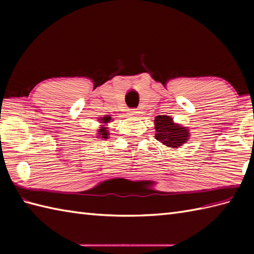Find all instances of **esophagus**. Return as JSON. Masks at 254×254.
<instances>
[{
    "label": "esophagus",
    "instance_id": "obj_1",
    "mask_svg": "<svg viewBox=\"0 0 254 254\" xmlns=\"http://www.w3.org/2000/svg\"><path fill=\"white\" fill-rule=\"evenodd\" d=\"M139 113L138 109H131L130 111V116H134V117H137V115Z\"/></svg>",
    "mask_w": 254,
    "mask_h": 254
}]
</instances>
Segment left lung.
I'll return each mask as SVG.
<instances>
[{"instance_id":"1","label":"left lung","mask_w":254,"mask_h":254,"mask_svg":"<svg viewBox=\"0 0 254 254\" xmlns=\"http://www.w3.org/2000/svg\"><path fill=\"white\" fill-rule=\"evenodd\" d=\"M155 138L171 148H178L188 142L189 128L177 124L170 116H157L155 118Z\"/></svg>"}]
</instances>
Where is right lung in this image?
Returning a JSON list of instances; mask_svg holds the SVG:
<instances>
[{"instance_id":"right-lung-1","label":"right lung","mask_w":254,"mask_h":254,"mask_svg":"<svg viewBox=\"0 0 254 254\" xmlns=\"http://www.w3.org/2000/svg\"><path fill=\"white\" fill-rule=\"evenodd\" d=\"M99 120H100V123L107 124V123L110 122L111 117L110 116H105L102 118H99ZM98 134H99L98 136H101V138H108V135H109V133H108V127H105V126L100 127V128L98 130Z\"/></svg>"}]
</instances>
